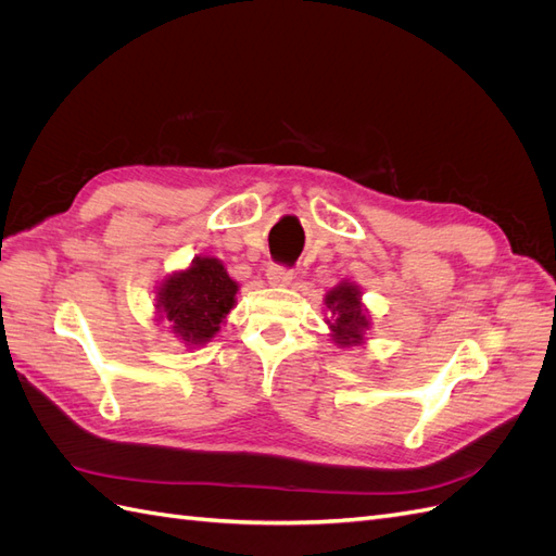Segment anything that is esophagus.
Listing matches in <instances>:
<instances>
[{
  "instance_id": "obj_1",
  "label": "esophagus",
  "mask_w": 556,
  "mask_h": 556,
  "mask_svg": "<svg viewBox=\"0 0 556 556\" xmlns=\"http://www.w3.org/2000/svg\"><path fill=\"white\" fill-rule=\"evenodd\" d=\"M292 278H294V274L290 271V268H282L278 264L268 266V271H266V280H268V285H274V288H288Z\"/></svg>"
}]
</instances>
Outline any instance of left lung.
I'll use <instances>...</instances> for the list:
<instances>
[{
    "label": "left lung",
    "mask_w": 556,
    "mask_h": 556,
    "mask_svg": "<svg viewBox=\"0 0 556 556\" xmlns=\"http://www.w3.org/2000/svg\"><path fill=\"white\" fill-rule=\"evenodd\" d=\"M329 311L327 325L331 341L339 348H352L366 343V331L371 329V315L362 304V288L352 280H341L325 294Z\"/></svg>",
    "instance_id": "1"
}]
</instances>
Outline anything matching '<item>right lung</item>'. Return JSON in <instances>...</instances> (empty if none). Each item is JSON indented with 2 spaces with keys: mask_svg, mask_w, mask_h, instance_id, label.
Here are the masks:
<instances>
[{
  "mask_svg": "<svg viewBox=\"0 0 556 556\" xmlns=\"http://www.w3.org/2000/svg\"><path fill=\"white\" fill-rule=\"evenodd\" d=\"M237 294L239 282L227 274L225 264L217 257L199 255L180 271L160 280L155 319L166 323V329L188 348L206 345L237 306Z\"/></svg>",
  "mask_w": 556,
  "mask_h": 556,
  "instance_id": "obj_1",
  "label": "right lung"
}]
</instances>
